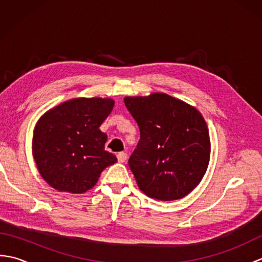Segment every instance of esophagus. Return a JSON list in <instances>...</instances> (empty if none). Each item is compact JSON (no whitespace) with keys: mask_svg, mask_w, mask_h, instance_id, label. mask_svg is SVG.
Listing matches in <instances>:
<instances>
[{"mask_svg":"<svg viewBox=\"0 0 262 262\" xmlns=\"http://www.w3.org/2000/svg\"><path fill=\"white\" fill-rule=\"evenodd\" d=\"M117 159H118V162L124 163L126 159H127V154L124 153V152H120V153L117 154Z\"/></svg>","mask_w":262,"mask_h":262,"instance_id":"esophagus-1","label":"esophagus"}]
</instances>
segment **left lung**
I'll use <instances>...</instances> for the list:
<instances>
[{
    "mask_svg": "<svg viewBox=\"0 0 262 262\" xmlns=\"http://www.w3.org/2000/svg\"><path fill=\"white\" fill-rule=\"evenodd\" d=\"M141 140L128 160L136 182L149 198L171 202L187 196L208 168L210 140L204 117L166 93L125 97Z\"/></svg>",
    "mask_w": 262,
    "mask_h": 262,
    "instance_id": "left-lung-1",
    "label": "left lung"
}]
</instances>
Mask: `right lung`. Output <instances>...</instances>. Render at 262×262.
<instances>
[{
	"instance_id": "1",
	"label": "right lung",
	"mask_w": 262,
	"mask_h": 262,
	"mask_svg": "<svg viewBox=\"0 0 262 262\" xmlns=\"http://www.w3.org/2000/svg\"><path fill=\"white\" fill-rule=\"evenodd\" d=\"M115 101L110 98H75L43 114L33 129L32 155L41 178L60 192L84 193L101 172L117 162L104 149L100 130Z\"/></svg>"
}]
</instances>
